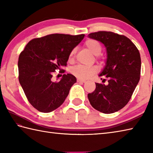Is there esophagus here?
Here are the masks:
<instances>
[{"label": "esophagus", "mask_w": 153, "mask_h": 153, "mask_svg": "<svg viewBox=\"0 0 153 153\" xmlns=\"http://www.w3.org/2000/svg\"><path fill=\"white\" fill-rule=\"evenodd\" d=\"M77 82L78 83H85V80H83V79H77Z\"/></svg>", "instance_id": "34e87169"}]
</instances>
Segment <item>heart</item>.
Instances as JSON below:
<instances>
[{
  "label": "heart",
  "mask_w": 153,
  "mask_h": 153,
  "mask_svg": "<svg viewBox=\"0 0 153 153\" xmlns=\"http://www.w3.org/2000/svg\"><path fill=\"white\" fill-rule=\"evenodd\" d=\"M85 45L88 49L94 55H97V57L101 53L102 50V45L100 44L99 41L95 39H90L87 40L85 43ZM76 53V49L74 48L71 51L70 53L69 54V60L71 61L74 60L75 57V54ZM98 71V68L96 66H91V67H87L83 65H77V66L73 67L71 69V73L74 76L79 79H88L93 74H95Z\"/></svg>",
  "instance_id": "heart-1"
}]
</instances>
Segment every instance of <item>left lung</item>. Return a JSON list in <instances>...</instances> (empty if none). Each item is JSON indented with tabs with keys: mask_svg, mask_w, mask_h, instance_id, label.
<instances>
[{
	"mask_svg": "<svg viewBox=\"0 0 153 153\" xmlns=\"http://www.w3.org/2000/svg\"><path fill=\"white\" fill-rule=\"evenodd\" d=\"M88 36L101 42L106 48V66L99 76L108 79L107 85L95 83V90L88 94L89 100L100 112H116L128 104L140 79V54L132 41L124 35L98 31Z\"/></svg>",
	"mask_w": 153,
	"mask_h": 153,
	"instance_id": "8db88e82",
	"label": "left lung"
}]
</instances>
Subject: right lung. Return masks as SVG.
I'll use <instances>...</instances> for the list:
<instances>
[{"instance_id":"obj_1","label":"right lung","mask_w":153,"mask_h":153,"mask_svg":"<svg viewBox=\"0 0 153 153\" xmlns=\"http://www.w3.org/2000/svg\"><path fill=\"white\" fill-rule=\"evenodd\" d=\"M85 35L54 33L35 38L25 47L18 58L19 82L28 101L39 112L53 111L62 105L76 77L64 74L59 82H53L52 73L66 66L71 51ZM62 70V71H61Z\"/></svg>"}]
</instances>
